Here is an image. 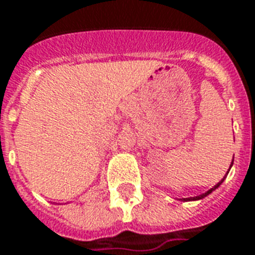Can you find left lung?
Instances as JSON below:
<instances>
[{"mask_svg":"<svg viewBox=\"0 0 255 255\" xmlns=\"http://www.w3.org/2000/svg\"><path fill=\"white\" fill-rule=\"evenodd\" d=\"M234 160V159H233ZM233 160H232V164H230V167H229V169H228V172H226V174L229 173V170H230V168L233 167ZM226 178V176H224V178H222L221 181L220 182H217V184H216V185L213 186V188H210L209 190H206L205 193H202V194H200V196H196V197H188V198H180V200H181V201H197V200H202V198H205L206 196H209L210 193H212V192H213V190H216L218 188V186L221 185L222 182H224V180H225Z\"/></svg>","mask_w":255,"mask_h":255,"instance_id":"left-lung-1","label":"left lung"}]
</instances>
